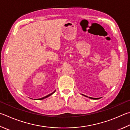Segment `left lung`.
<instances>
[{
  "label": "left lung",
  "instance_id": "1",
  "mask_svg": "<svg viewBox=\"0 0 130 130\" xmlns=\"http://www.w3.org/2000/svg\"><path fill=\"white\" fill-rule=\"evenodd\" d=\"M89 98H91V99H93V100H98V98H91V97H89Z\"/></svg>",
  "mask_w": 130,
  "mask_h": 130
}]
</instances>
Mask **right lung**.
<instances>
[{
  "label": "right lung",
  "instance_id": "right-lung-1",
  "mask_svg": "<svg viewBox=\"0 0 130 130\" xmlns=\"http://www.w3.org/2000/svg\"><path fill=\"white\" fill-rule=\"evenodd\" d=\"M56 91V90H55ZM55 91H53V93H52L51 94H49V95H46V96H44V97H42V98H40V99H39V100H43V99H45V98H47V97H48V96H51V95H52V94L55 93Z\"/></svg>",
  "mask_w": 130,
  "mask_h": 130
}]
</instances>
